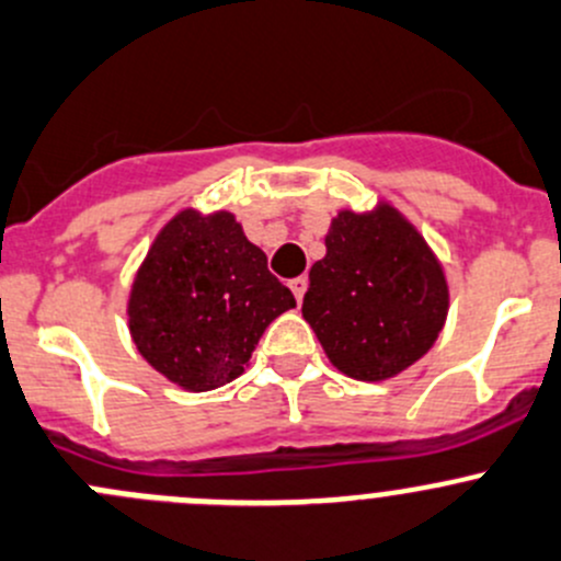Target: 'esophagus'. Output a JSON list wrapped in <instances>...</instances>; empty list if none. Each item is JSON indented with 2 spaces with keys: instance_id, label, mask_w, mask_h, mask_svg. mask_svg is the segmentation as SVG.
<instances>
[{
  "instance_id": "1",
  "label": "esophagus",
  "mask_w": 561,
  "mask_h": 561,
  "mask_svg": "<svg viewBox=\"0 0 561 561\" xmlns=\"http://www.w3.org/2000/svg\"><path fill=\"white\" fill-rule=\"evenodd\" d=\"M288 288H291V291H294V297H297V302H302L305 288H308V278H305V275H299V278L288 280Z\"/></svg>"
}]
</instances>
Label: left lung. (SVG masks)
Wrapping results in <instances>:
<instances>
[{
    "label": "left lung",
    "mask_w": 561,
    "mask_h": 561,
    "mask_svg": "<svg viewBox=\"0 0 561 561\" xmlns=\"http://www.w3.org/2000/svg\"><path fill=\"white\" fill-rule=\"evenodd\" d=\"M310 267L302 316L327 359L357 381H387L439 337L450 286L434 248L390 202L341 209Z\"/></svg>",
    "instance_id": "obj_1"
}]
</instances>
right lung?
I'll list each match as a JSON object with an SVG mask.
<instances>
[{"label": "right lung", "mask_w": 561, "mask_h": 561, "mask_svg": "<svg viewBox=\"0 0 561 561\" xmlns=\"http://www.w3.org/2000/svg\"><path fill=\"white\" fill-rule=\"evenodd\" d=\"M294 305L229 209L185 207L133 275L127 330L171 385L209 392L245 374L270 321Z\"/></svg>", "instance_id": "obj_1"}]
</instances>
